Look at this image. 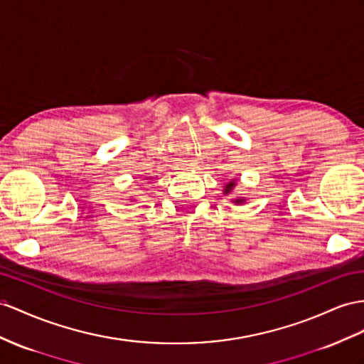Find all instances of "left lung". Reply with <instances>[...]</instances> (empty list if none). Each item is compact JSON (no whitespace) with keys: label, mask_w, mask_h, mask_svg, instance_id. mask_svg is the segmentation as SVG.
I'll return each instance as SVG.
<instances>
[{"label":"left lung","mask_w":364,"mask_h":364,"mask_svg":"<svg viewBox=\"0 0 364 364\" xmlns=\"http://www.w3.org/2000/svg\"><path fill=\"white\" fill-rule=\"evenodd\" d=\"M234 186H235V181H230L228 186H226V189H225V192L226 193H229L230 191H232V188H234ZM235 203H238V204H241V203H243V200H241V198H237V200H234Z\"/></svg>","instance_id":"obj_1"}]
</instances>
